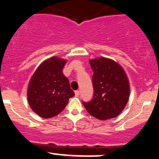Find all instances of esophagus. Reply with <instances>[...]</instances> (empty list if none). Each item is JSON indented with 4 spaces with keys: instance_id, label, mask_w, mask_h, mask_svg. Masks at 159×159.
I'll return each mask as SVG.
<instances>
[{
    "instance_id": "obj_1",
    "label": "esophagus",
    "mask_w": 159,
    "mask_h": 159,
    "mask_svg": "<svg viewBox=\"0 0 159 159\" xmlns=\"http://www.w3.org/2000/svg\"><path fill=\"white\" fill-rule=\"evenodd\" d=\"M75 97H78L80 94V91L79 90H75Z\"/></svg>"
}]
</instances>
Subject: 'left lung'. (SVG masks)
I'll return each instance as SVG.
<instances>
[{"mask_svg": "<svg viewBox=\"0 0 159 159\" xmlns=\"http://www.w3.org/2000/svg\"><path fill=\"white\" fill-rule=\"evenodd\" d=\"M90 64L93 71V96L89 102H83V105L97 119L115 118L128 101L130 88L126 74L119 64L104 57L90 60Z\"/></svg>", "mask_w": 159, "mask_h": 159, "instance_id": "left-lung-1", "label": "left lung"}]
</instances>
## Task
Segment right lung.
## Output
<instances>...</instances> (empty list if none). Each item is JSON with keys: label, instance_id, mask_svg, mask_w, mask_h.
<instances>
[{"label": "right lung", "instance_id": "obj_1", "mask_svg": "<svg viewBox=\"0 0 159 159\" xmlns=\"http://www.w3.org/2000/svg\"><path fill=\"white\" fill-rule=\"evenodd\" d=\"M66 61L52 57L41 63L31 77L28 101L38 116L44 118L57 116L75 96L69 81L62 73Z\"/></svg>", "mask_w": 159, "mask_h": 159}]
</instances>
